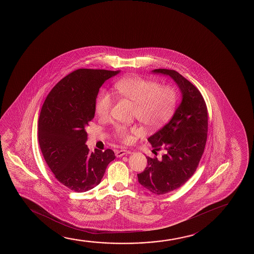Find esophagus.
<instances>
[{
	"label": "esophagus",
	"instance_id": "obj_1",
	"mask_svg": "<svg viewBox=\"0 0 254 254\" xmlns=\"http://www.w3.org/2000/svg\"><path fill=\"white\" fill-rule=\"evenodd\" d=\"M131 150H126V149H121V150H117L115 155L117 157H121V156H125V155H128V154H132Z\"/></svg>",
	"mask_w": 254,
	"mask_h": 254
}]
</instances>
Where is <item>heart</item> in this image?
<instances>
[{
	"instance_id": "b5f03b06",
	"label": "heart",
	"mask_w": 254,
	"mask_h": 254,
	"mask_svg": "<svg viewBox=\"0 0 254 254\" xmlns=\"http://www.w3.org/2000/svg\"><path fill=\"white\" fill-rule=\"evenodd\" d=\"M115 90L121 97L134 104L133 115L148 127L156 128L164 125L172 117L178 104V93L171 86H160L156 81L141 76H128L115 83ZM113 97L107 90H102L95 100V112L100 118L109 116L113 106ZM136 127L118 125L114 135L128 143L133 134H139Z\"/></svg>"
}]
</instances>
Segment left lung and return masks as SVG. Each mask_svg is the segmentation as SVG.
<instances>
[{
	"label": "left lung",
	"instance_id": "8db88e82",
	"mask_svg": "<svg viewBox=\"0 0 254 254\" xmlns=\"http://www.w3.org/2000/svg\"><path fill=\"white\" fill-rule=\"evenodd\" d=\"M155 74L169 75L177 83L182 100L172 120L148 137L155 150H163L160 159L147 157V167L137 174L143 188L164 194L186 183L199 165L207 137V110L195 86L177 71L158 68Z\"/></svg>",
	"mask_w": 254,
	"mask_h": 254
}]
</instances>
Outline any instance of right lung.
Instances as JSON below:
<instances>
[{"instance_id":"obj_1","label":"right lung","mask_w":254,"mask_h":254,"mask_svg":"<svg viewBox=\"0 0 254 254\" xmlns=\"http://www.w3.org/2000/svg\"><path fill=\"white\" fill-rule=\"evenodd\" d=\"M120 72L80 68L62 79L44 102L39 147L56 180L70 190L83 192L97 187L115 159L110 148L90 152L85 127L95 116L100 87Z\"/></svg>"}]
</instances>
